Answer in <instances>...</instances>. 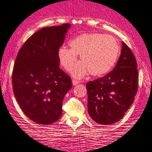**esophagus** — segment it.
<instances>
[{
	"mask_svg": "<svg viewBox=\"0 0 152 152\" xmlns=\"http://www.w3.org/2000/svg\"><path fill=\"white\" fill-rule=\"evenodd\" d=\"M79 83H80V81H78V80H75V79L72 80V83H73V85H74V86L78 85Z\"/></svg>",
	"mask_w": 152,
	"mask_h": 152,
	"instance_id": "1",
	"label": "esophagus"
}]
</instances>
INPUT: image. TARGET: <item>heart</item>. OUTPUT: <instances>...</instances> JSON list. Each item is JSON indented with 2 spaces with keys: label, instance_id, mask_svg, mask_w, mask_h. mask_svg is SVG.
<instances>
[{
  "label": "heart",
  "instance_id": "heart-1",
  "mask_svg": "<svg viewBox=\"0 0 152 152\" xmlns=\"http://www.w3.org/2000/svg\"><path fill=\"white\" fill-rule=\"evenodd\" d=\"M71 49L59 48V62L64 69L70 70L76 62L78 55L80 62L72 70L74 77L82 78L90 72L95 76L106 74L116 64L120 53V45L114 37L99 33L83 34L69 41Z\"/></svg>",
  "mask_w": 152,
  "mask_h": 152
}]
</instances>
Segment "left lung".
Returning a JSON list of instances; mask_svg holds the SVG:
<instances>
[{
  "mask_svg": "<svg viewBox=\"0 0 152 152\" xmlns=\"http://www.w3.org/2000/svg\"><path fill=\"white\" fill-rule=\"evenodd\" d=\"M137 68L133 53L122 42L121 53L114 69L86 84L88 111L94 121L110 125L124 116L137 93Z\"/></svg>",
  "mask_w": 152,
  "mask_h": 152,
  "instance_id": "obj_1",
  "label": "left lung"
}]
</instances>
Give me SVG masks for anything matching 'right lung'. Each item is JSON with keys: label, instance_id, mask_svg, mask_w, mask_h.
<instances>
[{"label": "right lung", "instance_id": "obj_1", "mask_svg": "<svg viewBox=\"0 0 152 152\" xmlns=\"http://www.w3.org/2000/svg\"><path fill=\"white\" fill-rule=\"evenodd\" d=\"M71 24L36 31L21 48L13 67L14 95L24 114L38 124L56 122L62 102L72 87L69 76L59 69L57 52Z\"/></svg>", "mask_w": 152, "mask_h": 152}]
</instances>
